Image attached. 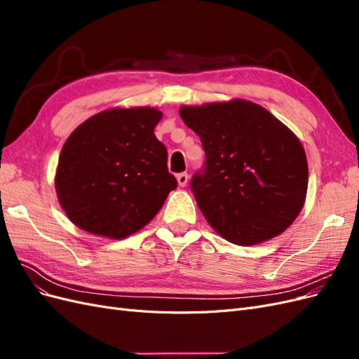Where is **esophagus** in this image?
<instances>
[{
  "instance_id": "34e87169",
  "label": "esophagus",
  "mask_w": 359,
  "mask_h": 359,
  "mask_svg": "<svg viewBox=\"0 0 359 359\" xmlns=\"http://www.w3.org/2000/svg\"><path fill=\"white\" fill-rule=\"evenodd\" d=\"M177 181H178V186H180V187H186L187 182H189V175H187L186 172L178 173V175H177Z\"/></svg>"
}]
</instances>
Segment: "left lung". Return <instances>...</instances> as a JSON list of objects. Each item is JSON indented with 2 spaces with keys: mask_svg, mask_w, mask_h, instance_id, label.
<instances>
[{
  "mask_svg": "<svg viewBox=\"0 0 359 359\" xmlns=\"http://www.w3.org/2000/svg\"><path fill=\"white\" fill-rule=\"evenodd\" d=\"M180 115L205 151L203 173H194L191 190L212 229L238 245L283 233L307 194L299 139L265 107L243 99L182 106Z\"/></svg>",
  "mask_w": 359,
  "mask_h": 359,
  "instance_id": "8db88e82",
  "label": "left lung"
}]
</instances>
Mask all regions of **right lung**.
I'll use <instances>...</instances> for the list:
<instances>
[{"instance_id":"right-lung-1","label":"right lung","mask_w":359,"mask_h":359,"mask_svg":"<svg viewBox=\"0 0 359 359\" xmlns=\"http://www.w3.org/2000/svg\"><path fill=\"white\" fill-rule=\"evenodd\" d=\"M156 107H112L82 123L64 144L55 190L82 231L123 240L142 229L177 189L168 151L154 135Z\"/></svg>"}]
</instances>
